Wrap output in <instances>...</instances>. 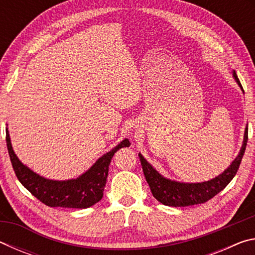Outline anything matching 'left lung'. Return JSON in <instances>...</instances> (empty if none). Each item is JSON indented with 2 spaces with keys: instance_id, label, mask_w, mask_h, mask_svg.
Listing matches in <instances>:
<instances>
[{
  "instance_id": "8db88e82",
  "label": "left lung",
  "mask_w": 255,
  "mask_h": 255,
  "mask_svg": "<svg viewBox=\"0 0 255 255\" xmlns=\"http://www.w3.org/2000/svg\"><path fill=\"white\" fill-rule=\"evenodd\" d=\"M233 77H234L236 83L239 84L242 91H243V88H242L235 71H233ZM247 143L248 125L244 131V139L240 153L235 157L234 161L231 163V165L225 171L222 172L221 174L215 176L214 179L197 183L179 182V181L167 179L155 170L140 153L138 154V156H139L141 167H143L145 179L147 181L150 191H152L155 199L165 206L187 207L204 204V202L208 201L217 195L218 192H221L231 182L235 176L237 170H239L245 148H247Z\"/></svg>"
}]
</instances>
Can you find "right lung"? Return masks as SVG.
I'll return each mask as SVG.
<instances>
[{"mask_svg":"<svg viewBox=\"0 0 255 255\" xmlns=\"http://www.w3.org/2000/svg\"><path fill=\"white\" fill-rule=\"evenodd\" d=\"M6 146L16 178L38 200L49 207L89 208L102 199L112 156L122 147L130 146V143L128 138H125L110 152L99 157L97 162L83 174L68 180L47 179L24 165L12 147L7 128Z\"/></svg>","mask_w":255,"mask_h":255,"instance_id":"1","label":"right lung"}]
</instances>
